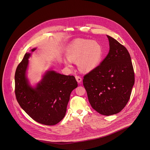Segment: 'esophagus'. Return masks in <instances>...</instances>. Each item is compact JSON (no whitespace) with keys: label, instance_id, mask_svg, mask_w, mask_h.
Returning <instances> with one entry per match:
<instances>
[{"label":"esophagus","instance_id":"esophagus-1","mask_svg":"<svg viewBox=\"0 0 150 150\" xmlns=\"http://www.w3.org/2000/svg\"><path fill=\"white\" fill-rule=\"evenodd\" d=\"M75 78H76V81H78V83H80L81 82L82 79L81 78L80 76H75Z\"/></svg>","mask_w":150,"mask_h":150}]
</instances>
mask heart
Instances as JSON below:
<instances>
[{
	"mask_svg": "<svg viewBox=\"0 0 150 150\" xmlns=\"http://www.w3.org/2000/svg\"><path fill=\"white\" fill-rule=\"evenodd\" d=\"M66 54L67 58L64 59V62L66 66L71 68L72 62L77 61L80 70L89 72L100 64L103 56V48L99 42L78 39L69 45Z\"/></svg>",
	"mask_w": 150,
	"mask_h": 150,
	"instance_id": "obj_1",
	"label": "heart"
}]
</instances>
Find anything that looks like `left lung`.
Returning <instances> with one entry per match:
<instances>
[{"instance_id": "1", "label": "left lung", "mask_w": 150, "mask_h": 150, "mask_svg": "<svg viewBox=\"0 0 150 150\" xmlns=\"http://www.w3.org/2000/svg\"><path fill=\"white\" fill-rule=\"evenodd\" d=\"M107 36L109 52L96 69L84 76L83 86L93 109L109 116L119 113L126 106L135 80L128 51L113 38Z\"/></svg>"}]
</instances>
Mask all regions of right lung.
<instances>
[{
    "mask_svg": "<svg viewBox=\"0 0 150 150\" xmlns=\"http://www.w3.org/2000/svg\"><path fill=\"white\" fill-rule=\"evenodd\" d=\"M36 48L31 50L34 52ZM31 53H26L14 76L15 94L22 108L35 121L54 125L64 117L72 91L78 86L75 78L53 70L46 72L35 88L30 85L26 70Z\"/></svg>",
    "mask_w": 150,
    "mask_h": 150,
    "instance_id": "add662e5",
    "label": "right lung"
}]
</instances>
